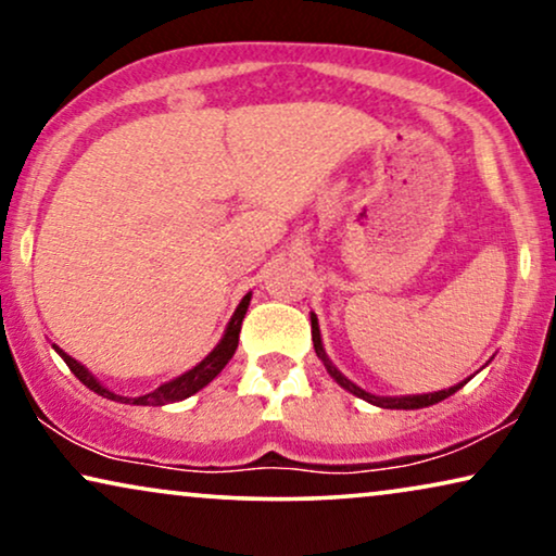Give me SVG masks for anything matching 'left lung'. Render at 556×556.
Here are the masks:
<instances>
[{
    "mask_svg": "<svg viewBox=\"0 0 556 556\" xmlns=\"http://www.w3.org/2000/svg\"><path fill=\"white\" fill-rule=\"evenodd\" d=\"M311 337H314V349H316V354L324 359L326 369H329V375H331L333 379H337V382H339L341 387H344V390L356 394V397L371 402V405H377V407H387V409H420V407H430V405H435V402H440V400L451 397V394L458 392L460 387L468 382V379H466V382H460V384H455V387H447V390L430 392V394H413V397H377V394L364 392V390H359V387H356L354 382H349V379H346L344 375H341V371H339L337 367H333V364H331L329 359H326L324 346H321V333H318V324L314 321V318H311Z\"/></svg>",
    "mask_w": 556,
    "mask_h": 556,
    "instance_id": "left-lung-1",
    "label": "left lung"
}]
</instances>
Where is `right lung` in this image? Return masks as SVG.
I'll return each instance as SVG.
<instances>
[{"label":"right lung","instance_id":"add662e5","mask_svg":"<svg viewBox=\"0 0 556 556\" xmlns=\"http://www.w3.org/2000/svg\"><path fill=\"white\" fill-rule=\"evenodd\" d=\"M250 306V293L245 295V299L240 301L238 311H235V316L230 318V326H227L225 337L219 344L215 346V352H212L210 356H204V359L197 364L194 369H189L187 375H181L177 379H172V382H166L162 387H156L154 392L149 394H141V397H121V394L105 390V387L98 382V379L90 375V371L83 367V364H78L73 359V356H67L63 349L55 346V352L63 356L67 367H71V371L75 377L80 379L83 384L88 387V390H93L96 394H101V397H109L113 402H126V405H169V402H179L189 397V394L200 392L204 384H210L212 379H215L219 371H223V367L227 362L232 359L235 349H238V341H240V329H242V318H245V311Z\"/></svg>","mask_w":556,"mask_h":556}]
</instances>
